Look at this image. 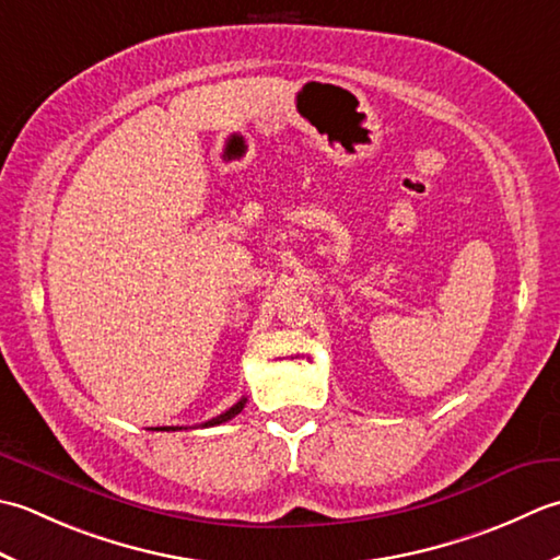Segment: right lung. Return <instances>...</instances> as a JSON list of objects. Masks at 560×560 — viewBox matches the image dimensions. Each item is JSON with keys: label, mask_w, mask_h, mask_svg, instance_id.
Instances as JSON below:
<instances>
[{"label": "right lung", "mask_w": 560, "mask_h": 560, "mask_svg": "<svg viewBox=\"0 0 560 560\" xmlns=\"http://www.w3.org/2000/svg\"><path fill=\"white\" fill-rule=\"evenodd\" d=\"M244 406H246V398H242V401L238 404H234L230 410H224L222 416H217V418H212V420H208V423H205L202 428H210V425H220V423H226V420H232L234 416H238L244 410ZM162 430H178V428H162Z\"/></svg>", "instance_id": "add662e5"}]
</instances>
